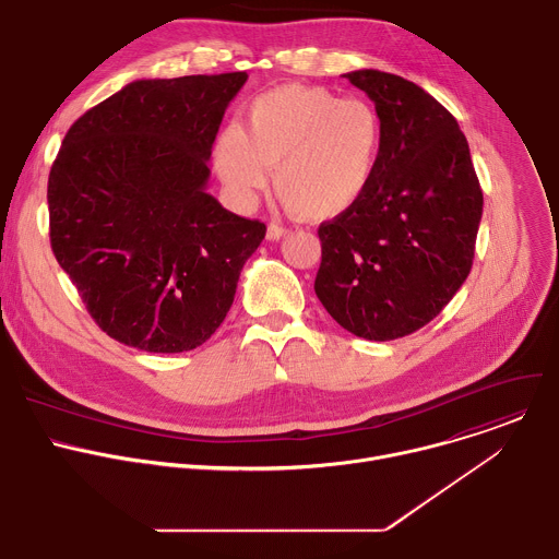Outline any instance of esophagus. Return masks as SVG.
<instances>
[{"mask_svg":"<svg viewBox=\"0 0 559 559\" xmlns=\"http://www.w3.org/2000/svg\"><path fill=\"white\" fill-rule=\"evenodd\" d=\"M285 234H289L287 227H283L278 223H270L267 225V238H270V241H278V238H283Z\"/></svg>","mask_w":559,"mask_h":559,"instance_id":"34e87169","label":"esophagus"}]
</instances>
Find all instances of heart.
Listing matches in <instances>:
<instances>
[{"instance_id": "heart-1", "label": "heart", "mask_w": 559, "mask_h": 559, "mask_svg": "<svg viewBox=\"0 0 559 559\" xmlns=\"http://www.w3.org/2000/svg\"><path fill=\"white\" fill-rule=\"evenodd\" d=\"M384 128L362 99H343L323 86L285 84L259 95L243 130L225 128L214 141L216 173L241 205L272 183L298 218L325 223L349 214L369 192Z\"/></svg>"}]
</instances>
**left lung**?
<instances>
[{"instance_id": "1", "label": "left lung", "mask_w": 559, "mask_h": 559, "mask_svg": "<svg viewBox=\"0 0 559 559\" xmlns=\"http://www.w3.org/2000/svg\"><path fill=\"white\" fill-rule=\"evenodd\" d=\"M376 104L384 143L376 179L345 216L318 227L316 296L367 341L431 323L466 281L483 218V190L455 117L407 79L345 74Z\"/></svg>"}]
</instances>
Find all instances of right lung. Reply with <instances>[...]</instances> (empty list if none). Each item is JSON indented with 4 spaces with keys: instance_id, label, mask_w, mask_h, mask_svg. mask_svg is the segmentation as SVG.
Listing matches in <instances>:
<instances>
[{
    "instance_id": "right-lung-1",
    "label": "right lung",
    "mask_w": 559,
    "mask_h": 559,
    "mask_svg": "<svg viewBox=\"0 0 559 559\" xmlns=\"http://www.w3.org/2000/svg\"><path fill=\"white\" fill-rule=\"evenodd\" d=\"M248 72L139 79L79 117L48 177L50 248L95 323L152 354L203 345L265 223L205 192Z\"/></svg>"
}]
</instances>
